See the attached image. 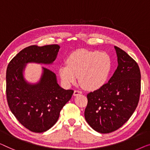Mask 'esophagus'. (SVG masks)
Returning a JSON list of instances; mask_svg holds the SVG:
<instances>
[{
	"label": "esophagus",
	"mask_w": 150,
	"mask_h": 150,
	"mask_svg": "<svg viewBox=\"0 0 150 150\" xmlns=\"http://www.w3.org/2000/svg\"><path fill=\"white\" fill-rule=\"evenodd\" d=\"M82 94L81 91H80V90H75L74 91V93H73V95L75 96H77V95H79V94Z\"/></svg>",
	"instance_id": "obj_1"
}]
</instances>
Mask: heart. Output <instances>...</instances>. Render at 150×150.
Segmentation results:
<instances>
[{"label": "heart", "instance_id": "heart-1", "mask_svg": "<svg viewBox=\"0 0 150 150\" xmlns=\"http://www.w3.org/2000/svg\"><path fill=\"white\" fill-rule=\"evenodd\" d=\"M66 63L61 65L58 71L62 83L68 87L76 83L79 76L80 83L89 90H97L104 85L111 68L108 54L86 50L73 52Z\"/></svg>", "mask_w": 150, "mask_h": 150}]
</instances>
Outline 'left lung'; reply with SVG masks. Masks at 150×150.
Here are the masks:
<instances>
[{"instance_id":"1","label":"left lung","mask_w":150,"mask_h":150,"mask_svg":"<svg viewBox=\"0 0 150 150\" xmlns=\"http://www.w3.org/2000/svg\"><path fill=\"white\" fill-rule=\"evenodd\" d=\"M117 67L112 77L99 89L88 94L84 116L100 133H109L123 126L137 107L141 92V73L137 63L115 46Z\"/></svg>"}]
</instances>
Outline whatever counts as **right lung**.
I'll return each mask as SVG.
<instances>
[{
    "instance_id": "1",
    "label": "right lung",
    "mask_w": 150,
    "mask_h": 150,
    "mask_svg": "<svg viewBox=\"0 0 150 150\" xmlns=\"http://www.w3.org/2000/svg\"><path fill=\"white\" fill-rule=\"evenodd\" d=\"M59 50L58 45L29 46L19 52L8 64L6 73L8 105L20 124L34 132L47 131L56 123L61 109L74 91L61 88L56 74L44 67L37 83L26 81L23 72L27 63L52 64Z\"/></svg>"
}]
</instances>
